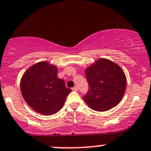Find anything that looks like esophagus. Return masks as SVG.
I'll return each instance as SVG.
<instances>
[{
    "label": "esophagus",
    "mask_w": 151,
    "mask_h": 151,
    "mask_svg": "<svg viewBox=\"0 0 151 151\" xmlns=\"http://www.w3.org/2000/svg\"><path fill=\"white\" fill-rule=\"evenodd\" d=\"M72 91H78V88L77 87V86H75V87H74V88H72Z\"/></svg>",
    "instance_id": "obj_1"
}]
</instances>
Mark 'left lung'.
Instances as JSON below:
<instances>
[{
	"label": "left lung",
	"mask_w": 151,
	"mask_h": 151,
	"mask_svg": "<svg viewBox=\"0 0 151 151\" xmlns=\"http://www.w3.org/2000/svg\"><path fill=\"white\" fill-rule=\"evenodd\" d=\"M89 89L83 96L89 108L105 111L116 106L126 88V77L119 65L105 58L98 59L86 69Z\"/></svg>",
	"instance_id": "left-lung-1"
}]
</instances>
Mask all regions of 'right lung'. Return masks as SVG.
I'll return each mask as SVG.
<instances>
[{"mask_svg":"<svg viewBox=\"0 0 151 151\" xmlns=\"http://www.w3.org/2000/svg\"><path fill=\"white\" fill-rule=\"evenodd\" d=\"M57 74V66L43 61L29 67L22 77V96L29 106L38 114L46 116L56 114L71 91Z\"/></svg>","mask_w":151,"mask_h":151,"instance_id":"1","label":"right lung"}]
</instances>
